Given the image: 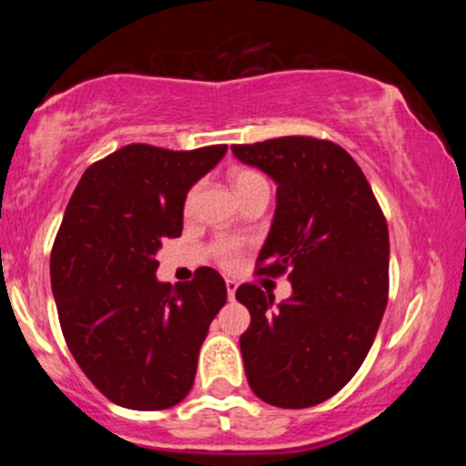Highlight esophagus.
<instances>
[{
	"instance_id": "1",
	"label": "esophagus",
	"mask_w": 466,
	"mask_h": 466,
	"mask_svg": "<svg viewBox=\"0 0 466 466\" xmlns=\"http://www.w3.org/2000/svg\"><path fill=\"white\" fill-rule=\"evenodd\" d=\"M226 287H228V298H229V300H234V293H237L238 282H237V280H232V278H228V280H226Z\"/></svg>"
}]
</instances>
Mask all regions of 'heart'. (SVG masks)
Listing matches in <instances>:
<instances>
[{
	"mask_svg": "<svg viewBox=\"0 0 466 466\" xmlns=\"http://www.w3.org/2000/svg\"><path fill=\"white\" fill-rule=\"evenodd\" d=\"M229 181H232V188L238 195V199L248 197L249 192L263 190V188L269 190V181H267L263 173H258V170H254V168H234L232 173H229ZM192 197H195V190L186 197V210L190 208ZM240 249H243V245H240L237 238L221 237L212 243V256H215L218 263L226 265V267L237 263Z\"/></svg>",
	"mask_w": 466,
	"mask_h": 466,
	"instance_id": "obj_1",
	"label": "heart"
}]
</instances>
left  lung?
Listing matches in <instances>:
<instances>
[{"mask_svg":"<svg viewBox=\"0 0 466 466\" xmlns=\"http://www.w3.org/2000/svg\"><path fill=\"white\" fill-rule=\"evenodd\" d=\"M232 151L278 184L256 274H287L293 289L278 309L254 282L237 289L251 315L240 335L245 374L265 403L311 408L355 377L377 337L390 291L386 217L339 144L285 136Z\"/></svg>","mask_w":466,"mask_h":466,"instance_id":"8db88e82","label":"left lung"}]
</instances>
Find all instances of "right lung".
Masks as SVG:
<instances>
[{
    "label": "right lung",
    "instance_id": "right-lung-1",
    "mask_svg": "<svg viewBox=\"0 0 466 466\" xmlns=\"http://www.w3.org/2000/svg\"><path fill=\"white\" fill-rule=\"evenodd\" d=\"M226 151L127 144L89 166L67 203L50 256L58 322L80 370L122 408H173L195 383L226 280L199 267L190 282H157L155 254L181 237L190 186Z\"/></svg>",
    "mask_w": 466,
    "mask_h": 466
}]
</instances>
